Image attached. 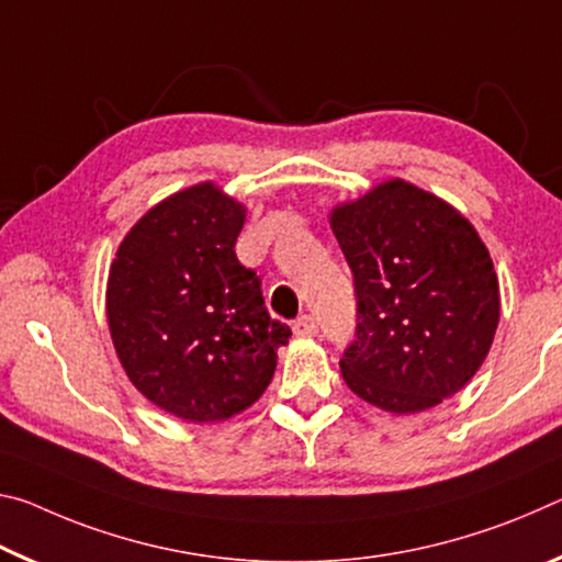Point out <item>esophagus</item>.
<instances>
[{"label":"esophagus","mask_w":562,"mask_h":562,"mask_svg":"<svg viewBox=\"0 0 562 562\" xmlns=\"http://www.w3.org/2000/svg\"><path fill=\"white\" fill-rule=\"evenodd\" d=\"M293 334H296V336H303V338L316 336V334H318V324H316V318H314V316H308V314H303L301 318L293 321Z\"/></svg>","instance_id":"obj_1"}]
</instances>
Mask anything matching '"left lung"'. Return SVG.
I'll return each mask as SVG.
<instances>
[{
  "label": "left lung",
  "instance_id": "1",
  "mask_svg": "<svg viewBox=\"0 0 562 562\" xmlns=\"http://www.w3.org/2000/svg\"><path fill=\"white\" fill-rule=\"evenodd\" d=\"M351 266L356 341L348 389L395 416L436 408L488 356L501 286L481 234L461 211L406 179H385L328 211Z\"/></svg>",
  "mask_w": 562,
  "mask_h": 562
}]
</instances>
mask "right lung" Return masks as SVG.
I'll list each match as a JSON object with an SVG mask.
<instances>
[{
  "instance_id": "obj_1",
  "label": "right lung",
  "mask_w": 562,
  "mask_h": 562,
  "mask_svg": "<svg viewBox=\"0 0 562 562\" xmlns=\"http://www.w3.org/2000/svg\"><path fill=\"white\" fill-rule=\"evenodd\" d=\"M246 211L216 181L194 183L146 211L109 266L106 324L126 379L199 426L251 408L291 336L234 254Z\"/></svg>"
}]
</instances>
